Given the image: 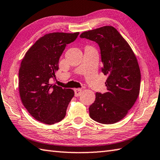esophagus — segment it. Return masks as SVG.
I'll list each match as a JSON object with an SVG mask.
<instances>
[{
	"label": "esophagus",
	"mask_w": 160,
	"mask_h": 160,
	"mask_svg": "<svg viewBox=\"0 0 160 160\" xmlns=\"http://www.w3.org/2000/svg\"><path fill=\"white\" fill-rule=\"evenodd\" d=\"M74 93H75V96L76 97H79V96L81 94V92H82V90L81 88H74Z\"/></svg>",
	"instance_id": "esophagus-1"
}]
</instances>
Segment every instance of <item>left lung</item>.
Here are the masks:
<instances>
[{
	"instance_id": "obj_1",
	"label": "left lung",
	"mask_w": 160,
	"mask_h": 160,
	"mask_svg": "<svg viewBox=\"0 0 160 160\" xmlns=\"http://www.w3.org/2000/svg\"><path fill=\"white\" fill-rule=\"evenodd\" d=\"M80 38L99 44L102 72L108 76L105 82L107 92L95 93V100L89 107L90 117L102 124H113L127 115L139 95L141 72L136 56L111 26L85 31Z\"/></svg>"
}]
</instances>
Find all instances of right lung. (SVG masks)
<instances>
[{"instance_id": "add662e5", "label": "right lung", "mask_w": 160, "mask_h": 160, "mask_svg": "<svg viewBox=\"0 0 160 160\" xmlns=\"http://www.w3.org/2000/svg\"><path fill=\"white\" fill-rule=\"evenodd\" d=\"M79 32L48 33L27 51L19 71V90L23 105L40 122L53 125L64 118L73 90L51 84L66 45Z\"/></svg>"}]
</instances>
